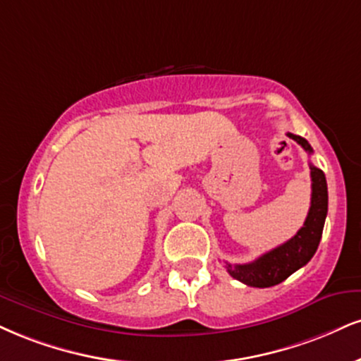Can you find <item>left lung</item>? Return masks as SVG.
I'll use <instances>...</instances> for the list:
<instances>
[{"instance_id":"8db88e82","label":"left lung","mask_w":361,"mask_h":361,"mask_svg":"<svg viewBox=\"0 0 361 361\" xmlns=\"http://www.w3.org/2000/svg\"><path fill=\"white\" fill-rule=\"evenodd\" d=\"M290 139L312 153V147L305 137L288 133ZM311 207L307 212L306 222L290 240L276 249L266 252L249 264H227L228 274L233 279L244 282L252 288H271L279 284L296 272L298 269L310 262L316 249H318L321 235H323L324 220L328 214V185L324 173L311 164Z\"/></svg>"}]
</instances>
